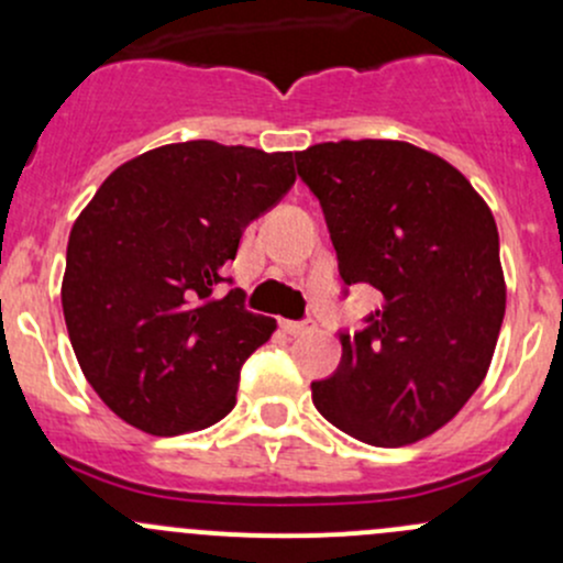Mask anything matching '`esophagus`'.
I'll use <instances>...</instances> for the list:
<instances>
[{
    "label": "esophagus",
    "instance_id": "obj_1",
    "mask_svg": "<svg viewBox=\"0 0 563 563\" xmlns=\"http://www.w3.org/2000/svg\"><path fill=\"white\" fill-rule=\"evenodd\" d=\"M283 332H288L291 338H302V334H310L316 329L313 321H283Z\"/></svg>",
    "mask_w": 563,
    "mask_h": 563
}]
</instances>
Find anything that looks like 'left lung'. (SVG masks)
<instances>
[{"mask_svg": "<svg viewBox=\"0 0 563 563\" xmlns=\"http://www.w3.org/2000/svg\"><path fill=\"white\" fill-rule=\"evenodd\" d=\"M321 201L345 286L384 302L343 360L313 382L323 419L373 446L428 439L485 382L507 310L498 229L452 163L408 141L362 139L297 152Z\"/></svg>", "mask_w": 563, "mask_h": 563, "instance_id": "obj_1", "label": "left lung"}]
</instances>
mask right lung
<instances>
[{
  "mask_svg": "<svg viewBox=\"0 0 563 563\" xmlns=\"http://www.w3.org/2000/svg\"><path fill=\"white\" fill-rule=\"evenodd\" d=\"M297 179L291 152L185 141L122 163L73 223L62 310L100 400L150 435L220 422L277 329L214 297L250 220Z\"/></svg>",
  "mask_w": 563,
  "mask_h": 563,
  "instance_id": "right-lung-1",
  "label": "right lung"
}]
</instances>
